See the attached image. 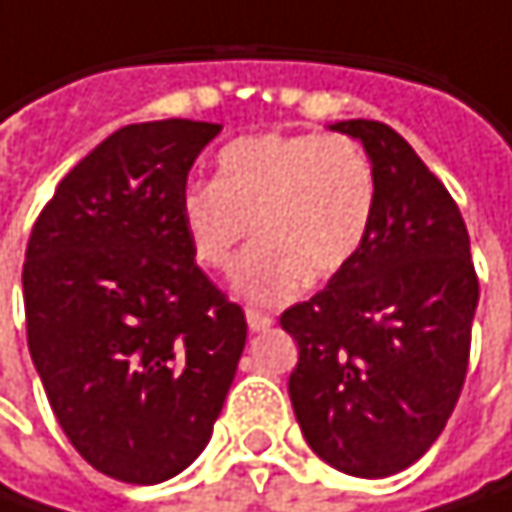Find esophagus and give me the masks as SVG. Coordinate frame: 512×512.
<instances>
[{
    "label": "esophagus",
    "mask_w": 512,
    "mask_h": 512,
    "mask_svg": "<svg viewBox=\"0 0 512 512\" xmlns=\"http://www.w3.org/2000/svg\"><path fill=\"white\" fill-rule=\"evenodd\" d=\"M247 325H250V331H268L274 325V319L262 310H247Z\"/></svg>",
    "instance_id": "obj_1"
}]
</instances>
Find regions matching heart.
I'll return each instance as SVG.
<instances>
[{
    "mask_svg": "<svg viewBox=\"0 0 512 512\" xmlns=\"http://www.w3.org/2000/svg\"><path fill=\"white\" fill-rule=\"evenodd\" d=\"M379 202L370 154L349 136L259 133L226 142L214 181L181 193L178 217L196 262L229 271L250 235L259 241L235 268V292L280 304L304 283L343 271L364 247Z\"/></svg>",
    "mask_w": 512,
    "mask_h": 512,
    "instance_id": "heart-1",
    "label": "heart"
}]
</instances>
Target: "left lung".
<instances>
[{
	"mask_svg": "<svg viewBox=\"0 0 512 512\" xmlns=\"http://www.w3.org/2000/svg\"><path fill=\"white\" fill-rule=\"evenodd\" d=\"M364 142L379 202L358 256L280 316L298 343L289 396L307 444L352 477H390L441 435L462 393L480 298L459 205L382 122Z\"/></svg>",
	"mask_w": 512,
	"mask_h": 512,
	"instance_id": "8db88e82",
	"label": "left lung"
}]
</instances>
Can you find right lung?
Instances as JSON below:
<instances>
[{"label":"right lung","mask_w":512,"mask_h":512,"mask_svg":"<svg viewBox=\"0 0 512 512\" xmlns=\"http://www.w3.org/2000/svg\"><path fill=\"white\" fill-rule=\"evenodd\" d=\"M220 128L116 130L59 181L26 247V340L53 414L92 468L136 486L202 453L247 343L178 217Z\"/></svg>","instance_id":"right-lung-1"}]
</instances>
